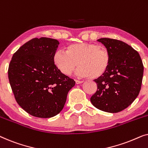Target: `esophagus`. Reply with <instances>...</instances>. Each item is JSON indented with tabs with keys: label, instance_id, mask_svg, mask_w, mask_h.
I'll return each instance as SVG.
<instances>
[{
	"label": "esophagus",
	"instance_id": "esophagus-1",
	"mask_svg": "<svg viewBox=\"0 0 148 148\" xmlns=\"http://www.w3.org/2000/svg\"><path fill=\"white\" fill-rule=\"evenodd\" d=\"M84 82L83 81H79V80H75V83L76 84H82Z\"/></svg>",
	"mask_w": 148,
	"mask_h": 148
}]
</instances>
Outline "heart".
I'll use <instances>...</instances> for the list:
<instances>
[{
  "mask_svg": "<svg viewBox=\"0 0 148 148\" xmlns=\"http://www.w3.org/2000/svg\"><path fill=\"white\" fill-rule=\"evenodd\" d=\"M109 50L103 45L76 43L68 46L65 52L57 50L52 57L53 63L65 75H70L79 67L77 74L84 77L98 78L105 73L110 63Z\"/></svg>",
  "mask_w": 148,
  "mask_h": 148,
  "instance_id": "obj_1",
  "label": "heart"
}]
</instances>
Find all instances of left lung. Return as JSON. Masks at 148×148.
Listing matches in <instances>:
<instances>
[{
	"label": "left lung",
	"instance_id": "obj_1",
	"mask_svg": "<svg viewBox=\"0 0 148 148\" xmlns=\"http://www.w3.org/2000/svg\"><path fill=\"white\" fill-rule=\"evenodd\" d=\"M110 51L111 60L105 73L94 79L97 91L90 98L99 110L116 113L132 104L140 92L143 64L137 51L120 40H98Z\"/></svg>",
	"mask_w": 148,
	"mask_h": 148
}]
</instances>
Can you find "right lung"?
Segmentation results:
<instances>
[{"label":"right lung","mask_w":148,"mask_h":148,"mask_svg":"<svg viewBox=\"0 0 148 148\" xmlns=\"http://www.w3.org/2000/svg\"><path fill=\"white\" fill-rule=\"evenodd\" d=\"M58 44L52 38H33L13 54L10 62L8 77L15 100L34 116L50 118L58 114L75 84L53 63Z\"/></svg>","instance_id":"right-lung-1"}]
</instances>
